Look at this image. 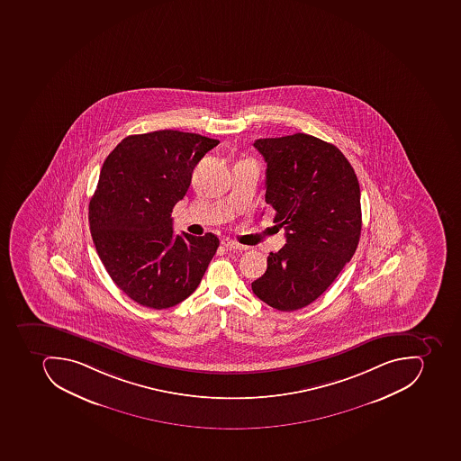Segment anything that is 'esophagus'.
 <instances>
[{
  "instance_id": "34e87169",
  "label": "esophagus",
  "mask_w": 461,
  "mask_h": 461,
  "mask_svg": "<svg viewBox=\"0 0 461 461\" xmlns=\"http://www.w3.org/2000/svg\"><path fill=\"white\" fill-rule=\"evenodd\" d=\"M222 246L227 249H244L246 247L241 246L239 242L232 241V240L225 239L221 241Z\"/></svg>"
}]
</instances>
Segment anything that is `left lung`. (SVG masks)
Wrapping results in <instances>:
<instances>
[{
  "label": "left lung",
  "mask_w": 461,
  "mask_h": 461,
  "mask_svg": "<svg viewBox=\"0 0 461 461\" xmlns=\"http://www.w3.org/2000/svg\"><path fill=\"white\" fill-rule=\"evenodd\" d=\"M267 163L266 203L287 244L267 258L251 283L261 302L294 312L332 285L360 241V185L353 167L330 142L297 132L254 142Z\"/></svg>",
  "instance_id": "left-lung-1"
}]
</instances>
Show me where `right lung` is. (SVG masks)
I'll return each mask as SVG.
<instances>
[{"label": "right lung", "instance_id": "add662e5", "mask_svg": "<svg viewBox=\"0 0 461 461\" xmlns=\"http://www.w3.org/2000/svg\"><path fill=\"white\" fill-rule=\"evenodd\" d=\"M219 142L176 130L129 135L103 164L88 207L91 236L111 280L140 305L184 302L219 249L212 232L174 236L171 219L198 161Z\"/></svg>", "mask_w": 461, "mask_h": 461}]
</instances>
